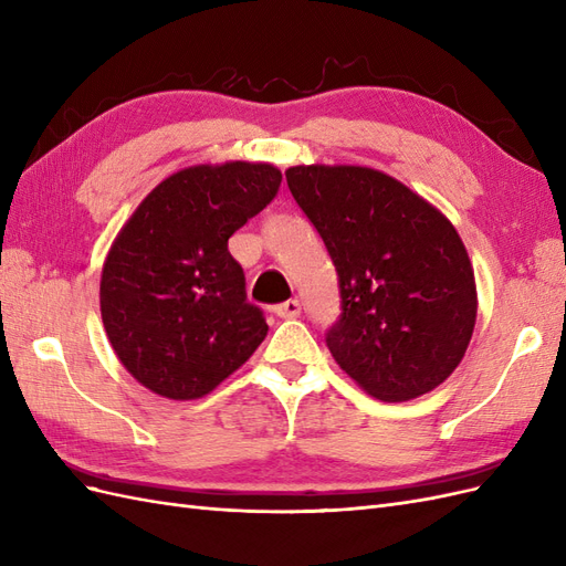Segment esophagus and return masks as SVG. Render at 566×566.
Instances as JSON below:
<instances>
[{
  "instance_id": "esophagus-1",
  "label": "esophagus",
  "mask_w": 566,
  "mask_h": 566,
  "mask_svg": "<svg viewBox=\"0 0 566 566\" xmlns=\"http://www.w3.org/2000/svg\"><path fill=\"white\" fill-rule=\"evenodd\" d=\"M300 312H302L300 300H287L283 304L273 306V314L281 316V318H295V316H300Z\"/></svg>"
}]
</instances>
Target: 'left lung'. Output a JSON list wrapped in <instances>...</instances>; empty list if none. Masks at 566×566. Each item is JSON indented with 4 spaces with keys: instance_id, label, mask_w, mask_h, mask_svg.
<instances>
[{
    "instance_id": "1",
    "label": "left lung",
    "mask_w": 566,
    "mask_h": 566,
    "mask_svg": "<svg viewBox=\"0 0 566 566\" xmlns=\"http://www.w3.org/2000/svg\"><path fill=\"white\" fill-rule=\"evenodd\" d=\"M285 179L339 276L342 318L325 337L337 366L380 401L439 387L476 321L474 269L451 219L364 165H295Z\"/></svg>"
}]
</instances>
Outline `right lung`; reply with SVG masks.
Segmentation results:
<instances>
[{"label": "right lung", "instance_id": "1", "mask_svg": "<svg viewBox=\"0 0 566 566\" xmlns=\"http://www.w3.org/2000/svg\"><path fill=\"white\" fill-rule=\"evenodd\" d=\"M281 179L271 163L184 167L117 231L101 271V318L119 364L158 397L202 399L266 337L229 238L266 208Z\"/></svg>", "mask_w": 566, "mask_h": 566}]
</instances>
